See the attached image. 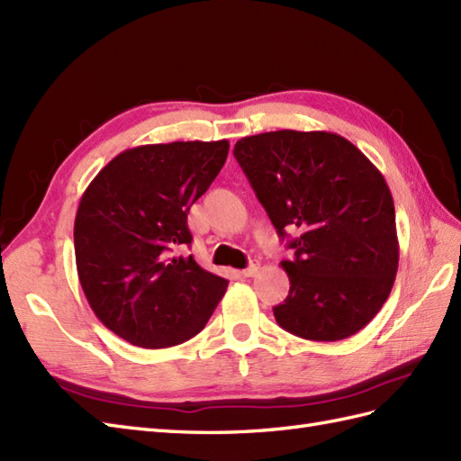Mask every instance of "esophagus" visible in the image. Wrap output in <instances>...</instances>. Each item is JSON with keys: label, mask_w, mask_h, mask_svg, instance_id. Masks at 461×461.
Listing matches in <instances>:
<instances>
[{"label": "esophagus", "mask_w": 461, "mask_h": 461, "mask_svg": "<svg viewBox=\"0 0 461 461\" xmlns=\"http://www.w3.org/2000/svg\"><path fill=\"white\" fill-rule=\"evenodd\" d=\"M258 272H260V262L254 260V262H250L249 267L242 269V276H244V277H254Z\"/></svg>", "instance_id": "34e87169"}]
</instances>
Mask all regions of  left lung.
I'll return each mask as SVG.
<instances>
[{
  "label": "left lung",
  "instance_id": "left-lung-1",
  "mask_svg": "<svg viewBox=\"0 0 461 461\" xmlns=\"http://www.w3.org/2000/svg\"><path fill=\"white\" fill-rule=\"evenodd\" d=\"M234 158L294 260H284L289 295L277 324L315 342L362 330L387 301L399 266L395 205L385 177L362 150L327 131L244 137Z\"/></svg>",
  "mask_w": 461,
  "mask_h": 461
}]
</instances>
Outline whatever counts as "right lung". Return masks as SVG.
Masks as SVG:
<instances>
[{"label": "right lung", "instance_id": "add662e5", "mask_svg": "<svg viewBox=\"0 0 461 461\" xmlns=\"http://www.w3.org/2000/svg\"><path fill=\"white\" fill-rule=\"evenodd\" d=\"M229 140L144 144L117 154L87 185L74 222L89 307L122 340L177 346L203 330L229 282L194 256L187 212L227 160Z\"/></svg>", "mask_w": 461, "mask_h": 461}]
</instances>
